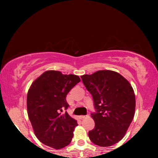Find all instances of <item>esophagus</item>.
Masks as SVG:
<instances>
[{"label":"esophagus","instance_id":"esophagus-1","mask_svg":"<svg viewBox=\"0 0 158 158\" xmlns=\"http://www.w3.org/2000/svg\"><path fill=\"white\" fill-rule=\"evenodd\" d=\"M88 116H80V118H81V119H83V118H86Z\"/></svg>","mask_w":158,"mask_h":158}]
</instances>
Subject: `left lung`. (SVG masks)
I'll return each mask as SVG.
<instances>
[{"label":"left lung","mask_w":158,"mask_h":158,"mask_svg":"<svg viewBox=\"0 0 158 158\" xmlns=\"http://www.w3.org/2000/svg\"><path fill=\"white\" fill-rule=\"evenodd\" d=\"M81 78L94 99V129L88 136L93 143L109 147L124 137L135 113V95L131 84L119 73L98 70Z\"/></svg>","instance_id":"1"}]
</instances>
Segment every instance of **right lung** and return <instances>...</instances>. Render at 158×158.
I'll use <instances>...</instances> for the list:
<instances>
[{
    "label": "right lung",
    "instance_id": "right-lung-1",
    "mask_svg": "<svg viewBox=\"0 0 158 158\" xmlns=\"http://www.w3.org/2000/svg\"><path fill=\"white\" fill-rule=\"evenodd\" d=\"M80 81L77 75L47 70L30 86L28 116L36 137L45 145L59 150L72 141L77 121L62 112L69 106L67 94Z\"/></svg>",
    "mask_w": 158,
    "mask_h": 158
}]
</instances>
